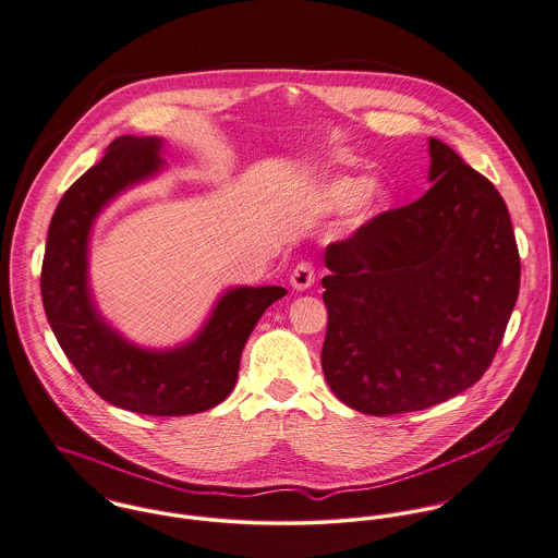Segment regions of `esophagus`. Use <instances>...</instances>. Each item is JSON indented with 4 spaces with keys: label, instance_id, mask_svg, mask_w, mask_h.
I'll return each mask as SVG.
<instances>
[{
    "label": "esophagus",
    "instance_id": "esophagus-1",
    "mask_svg": "<svg viewBox=\"0 0 558 558\" xmlns=\"http://www.w3.org/2000/svg\"><path fill=\"white\" fill-rule=\"evenodd\" d=\"M315 282V265L311 260H300L291 274V284L298 291H306Z\"/></svg>",
    "mask_w": 558,
    "mask_h": 558
}]
</instances>
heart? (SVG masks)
Here are the masks:
<instances>
[{
  "instance_id": "1",
  "label": "heart",
  "mask_w": 558,
  "mask_h": 558,
  "mask_svg": "<svg viewBox=\"0 0 558 558\" xmlns=\"http://www.w3.org/2000/svg\"><path fill=\"white\" fill-rule=\"evenodd\" d=\"M326 201L335 207H344L349 203H355L357 211L368 214L386 201V190L377 181L364 183L353 177H342L326 187Z\"/></svg>"
}]
</instances>
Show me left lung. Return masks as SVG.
Masks as SVG:
<instances>
[{"label":"left lung","mask_w":558,"mask_h":558,"mask_svg":"<svg viewBox=\"0 0 558 558\" xmlns=\"http://www.w3.org/2000/svg\"><path fill=\"white\" fill-rule=\"evenodd\" d=\"M429 192L326 247L336 397L371 416L427 410L489 368L520 293V252L498 190L429 137Z\"/></svg>","instance_id":"1"}]
</instances>
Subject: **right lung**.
Wrapping results in <instances>:
<instances>
[{"instance_id": "right-lung-1", "label": "right lung", "mask_w": 558, "mask_h": 558, "mask_svg": "<svg viewBox=\"0 0 558 558\" xmlns=\"http://www.w3.org/2000/svg\"><path fill=\"white\" fill-rule=\"evenodd\" d=\"M161 140L116 137L104 159L62 196L47 234L40 293L49 326L86 384L116 408L148 416L201 414L230 395L241 351L282 287L228 291L190 344L142 351L97 315L86 287V243L101 207L159 168Z\"/></svg>"}]
</instances>
